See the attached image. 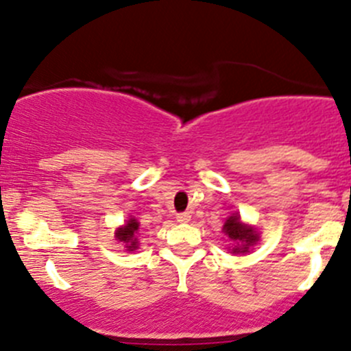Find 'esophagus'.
Wrapping results in <instances>:
<instances>
[{
  "label": "esophagus",
  "mask_w": 351,
  "mask_h": 351,
  "mask_svg": "<svg viewBox=\"0 0 351 351\" xmlns=\"http://www.w3.org/2000/svg\"><path fill=\"white\" fill-rule=\"evenodd\" d=\"M190 219H192V215H190L189 212H182V214L176 215V221L182 222V224H186V222H190Z\"/></svg>",
  "instance_id": "esophagus-1"
}]
</instances>
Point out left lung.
I'll return each instance as SVG.
<instances>
[{"label":"left lung","mask_w":351,"mask_h":351,"mask_svg":"<svg viewBox=\"0 0 351 351\" xmlns=\"http://www.w3.org/2000/svg\"><path fill=\"white\" fill-rule=\"evenodd\" d=\"M222 229H224L226 234L229 236V239L234 241L232 253H247L250 246H253V244L260 239V234L254 231V228L243 224L238 214H232L231 217H228V221H226L224 228Z\"/></svg>","instance_id":"1"}]
</instances>
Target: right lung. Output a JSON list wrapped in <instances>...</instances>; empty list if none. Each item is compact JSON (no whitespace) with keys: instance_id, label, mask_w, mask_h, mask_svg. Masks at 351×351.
<instances>
[{"instance_id":"1","label":"right lung","mask_w":351,"mask_h":351,"mask_svg":"<svg viewBox=\"0 0 351 351\" xmlns=\"http://www.w3.org/2000/svg\"><path fill=\"white\" fill-rule=\"evenodd\" d=\"M137 231H139V222H137V219L130 217L129 221L122 226V228L117 229L115 239L119 243L125 244L127 251H134L139 247V244H137V238H136Z\"/></svg>"}]
</instances>
